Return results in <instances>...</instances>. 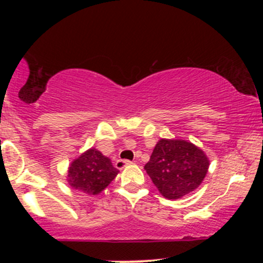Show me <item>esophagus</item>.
<instances>
[{"label": "esophagus", "instance_id": "34e87169", "mask_svg": "<svg viewBox=\"0 0 263 263\" xmlns=\"http://www.w3.org/2000/svg\"><path fill=\"white\" fill-rule=\"evenodd\" d=\"M129 164H132V162L127 161V159H117L116 163H115V165H116L117 170H123L126 165H129Z\"/></svg>", "mask_w": 263, "mask_h": 263}]
</instances>
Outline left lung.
<instances>
[{
	"instance_id": "obj_1",
	"label": "left lung",
	"mask_w": 263,
	"mask_h": 263,
	"mask_svg": "<svg viewBox=\"0 0 263 263\" xmlns=\"http://www.w3.org/2000/svg\"><path fill=\"white\" fill-rule=\"evenodd\" d=\"M144 170L163 197L179 199L203 183L209 159L192 142L162 138L157 142Z\"/></svg>"
}]
</instances>
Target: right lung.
I'll use <instances>...</instances> for the list:
<instances>
[{
	"mask_svg": "<svg viewBox=\"0 0 263 263\" xmlns=\"http://www.w3.org/2000/svg\"><path fill=\"white\" fill-rule=\"evenodd\" d=\"M117 173L119 170L114 167L110 158L96 148H90L71 162L68 183L71 188L96 195L112 182Z\"/></svg>",
	"mask_w": 263,
	"mask_h": 263,
	"instance_id": "obj_1",
	"label": "right lung"
}]
</instances>
